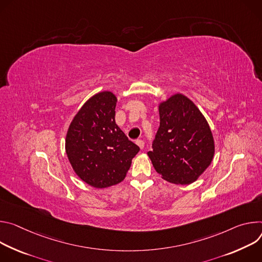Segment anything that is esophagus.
<instances>
[{
  "mask_svg": "<svg viewBox=\"0 0 262 262\" xmlns=\"http://www.w3.org/2000/svg\"><path fill=\"white\" fill-rule=\"evenodd\" d=\"M136 144H137V146H138L140 149H143V147H144V141H143L142 139H137V140H136Z\"/></svg>",
  "mask_w": 262,
  "mask_h": 262,
  "instance_id": "34e87169",
  "label": "esophagus"
}]
</instances>
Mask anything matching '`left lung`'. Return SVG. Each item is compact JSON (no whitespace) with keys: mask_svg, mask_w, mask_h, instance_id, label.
I'll use <instances>...</instances> for the list:
<instances>
[{"mask_svg":"<svg viewBox=\"0 0 262 262\" xmlns=\"http://www.w3.org/2000/svg\"><path fill=\"white\" fill-rule=\"evenodd\" d=\"M160 126L148 155L166 181L194 182L211 163L214 141L205 118L185 96L177 94L159 106Z\"/></svg>","mask_w":262,"mask_h":262,"instance_id":"obj_1","label":"left lung"}]
</instances>
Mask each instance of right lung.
I'll return each mask as SVG.
<instances>
[{
  "label": "right lung",
  "mask_w": 262,
  "mask_h": 262,
  "mask_svg": "<svg viewBox=\"0 0 262 262\" xmlns=\"http://www.w3.org/2000/svg\"><path fill=\"white\" fill-rule=\"evenodd\" d=\"M116 98L95 95L70 125L66 150L77 175L87 184L104 188L122 182L139 147L115 124Z\"/></svg>",
  "instance_id": "add662e5"
}]
</instances>
